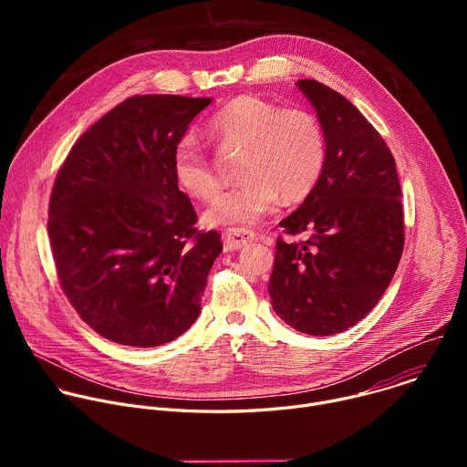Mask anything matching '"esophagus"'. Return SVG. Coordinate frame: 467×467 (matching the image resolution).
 Segmentation results:
<instances>
[{"label":"esophagus","mask_w":467,"mask_h":467,"mask_svg":"<svg viewBox=\"0 0 467 467\" xmlns=\"http://www.w3.org/2000/svg\"><path fill=\"white\" fill-rule=\"evenodd\" d=\"M256 240V234L249 229H227L223 233V244L227 251H238Z\"/></svg>","instance_id":"1"}]
</instances>
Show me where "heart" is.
I'll return each mask as SVG.
<instances>
[{"instance_id":"obj_1","label":"heart","mask_w":467,"mask_h":467,"mask_svg":"<svg viewBox=\"0 0 467 467\" xmlns=\"http://www.w3.org/2000/svg\"><path fill=\"white\" fill-rule=\"evenodd\" d=\"M211 129L225 142L247 148L240 166L244 181L205 214L213 225L256 223L281 195L286 202L306 197L325 170V132L306 109L238 96L213 116ZM171 170L177 184L199 202H213L222 190L214 164L192 137L173 148Z\"/></svg>"}]
</instances>
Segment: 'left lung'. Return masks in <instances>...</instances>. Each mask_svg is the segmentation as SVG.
Here are the masks:
<instances>
[{"instance_id":"8db88e82","label":"left lung","mask_w":467,"mask_h":467,"mask_svg":"<svg viewBox=\"0 0 467 467\" xmlns=\"http://www.w3.org/2000/svg\"><path fill=\"white\" fill-rule=\"evenodd\" d=\"M325 132V170L279 225L268 292L275 314L312 337L344 332L384 296L405 245L401 186L377 129L342 94L301 79Z\"/></svg>"}]
</instances>
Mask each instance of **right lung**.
Here are the masks:
<instances>
[{
	"instance_id": "right-lung-1",
	"label": "right lung",
	"mask_w": 467,
	"mask_h": 467,
	"mask_svg": "<svg viewBox=\"0 0 467 467\" xmlns=\"http://www.w3.org/2000/svg\"><path fill=\"white\" fill-rule=\"evenodd\" d=\"M211 103L132 96L85 132L57 173L47 234L60 288L110 342L157 348L202 312L222 234L195 229L171 155Z\"/></svg>"
}]
</instances>
